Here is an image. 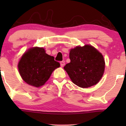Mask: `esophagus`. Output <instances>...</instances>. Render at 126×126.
<instances>
[{
  "instance_id": "1",
  "label": "esophagus",
  "mask_w": 126,
  "mask_h": 126,
  "mask_svg": "<svg viewBox=\"0 0 126 126\" xmlns=\"http://www.w3.org/2000/svg\"><path fill=\"white\" fill-rule=\"evenodd\" d=\"M65 65V62L64 61H62L60 62V66H62V67H63Z\"/></svg>"
}]
</instances>
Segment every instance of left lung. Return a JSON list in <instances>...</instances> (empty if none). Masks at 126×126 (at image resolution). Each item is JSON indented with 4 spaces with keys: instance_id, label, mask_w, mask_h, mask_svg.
<instances>
[{
    "instance_id": "obj_1",
    "label": "left lung",
    "mask_w": 126,
    "mask_h": 126,
    "mask_svg": "<svg viewBox=\"0 0 126 126\" xmlns=\"http://www.w3.org/2000/svg\"><path fill=\"white\" fill-rule=\"evenodd\" d=\"M70 62L64 69L72 81L81 88L96 85L104 74L105 61L102 54L89 45L76 47L69 53Z\"/></svg>"
}]
</instances>
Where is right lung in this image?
Listing matches in <instances>:
<instances>
[{"instance_id": "obj_1", "label": "right lung", "mask_w": 126, "mask_h": 126, "mask_svg": "<svg viewBox=\"0 0 126 126\" xmlns=\"http://www.w3.org/2000/svg\"><path fill=\"white\" fill-rule=\"evenodd\" d=\"M60 63L53 56L46 54L44 49L32 48L24 53L18 63V69L26 83L39 87L43 85Z\"/></svg>"}]
</instances>
